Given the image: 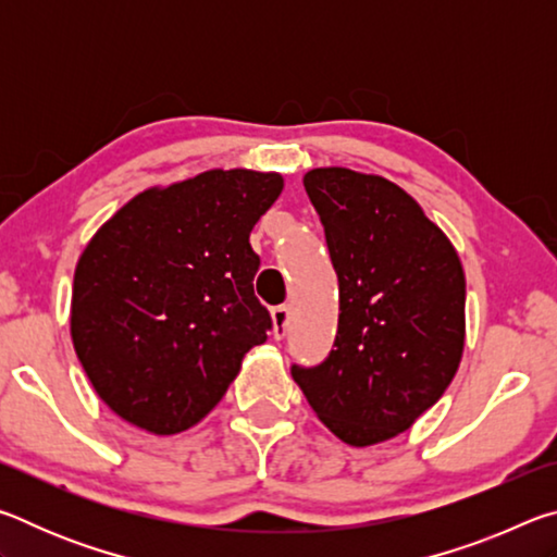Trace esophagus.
Instances as JSON below:
<instances>
[{"instance_id":"esophagus-1","label":"esophagus","mask_w":557,"mask_h":557,"mask_svg":"<svg viewBox=\"0 0 557 557\" xmlns=\"http://www.w3.org/2000/svg\"><path fill=\"white\" fill-rule=\"evenodd\" d=\"M287 324H289V307L280 305L272 309V334H275V338H285Z\"/></svg>"}]
</instances>
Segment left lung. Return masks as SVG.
<instances>
[{
	"label": "left lung",
	"mask_w": 557,
	"mask_h": 557,
	"mask_svg": "<svg viewBox=\"0 0 557 557\" xmlns=\"http://www.w3.org/2000/svg\"><path fill=\"white\" fill-rule=\"evenodd\" d=\"M338 277V332L292 379L317 418L351 447L410 430L459 369L467 282L455 245L398 184L319 166L305 174Z\"/></svg>",
	"instance_id": "1"
}]
</instances>
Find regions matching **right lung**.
<instances>
[{
  "mask_svg": "<svg viewBox=\"0 0 557 557\" xmlns=\"http://www.w3.org/2000/svg\"><path fill=\"white\" fill-rule=\"evenodd\" d=\"M285 178L209 169L129 199L100 225L73 277L71 338L108 408L152 435L199 425L265 344L250 231Z\"/></svg>",
  "mask_w": 557,
  "mask_h": 557,
  "instance_id": "right-lung-1",
  "label": "right lung"
}]
</instances>
